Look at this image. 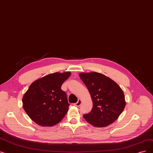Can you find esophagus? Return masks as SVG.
<instances>
[{"mask_svg":"<svg viewBox=\"0 0 153 153\" xmlns=\"http://www.w3.org/2000/svg\"><path fill=\"white\" fill-rule=\"evenodd\" d=\"M81 103H82V101H81V99H78L77 102L76 103H75V104H74V105L77 106V107H79V106H80V105H81Z\"/></svg>","mask_w":153,"mask_h":153,"instance_id":"1","label":"esophagus"}]
</instances>
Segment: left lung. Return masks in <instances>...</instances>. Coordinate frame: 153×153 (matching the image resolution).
<instances>
[{"label": "left lung", "mask_w": 153, "mask_h": 153, "mask_svg": "<svg viewBox=\"0 0 153 153\" xmlns=\"http://www.w3.org/2000/svg\"><path fill=\"white\" fill-rule=\"evenodd\" d=\"M88 88L93 102L91 111L84 119L95 127H105L114 122L123 111L125 97L118 84L101 73L79 74Z\"/></svg>", "instance_id": "1"}]
</instances>
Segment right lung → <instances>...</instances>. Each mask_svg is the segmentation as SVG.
<instances>
[{"mask_svg":"<svg viewBox=\"0 0 153 153\" xmlns=\"http://www.w3.org/2000/svg\"><path fill=\"white\" fill-rule=\"evenodd\" d=\"M70 76V72H55L30 84L23 96L22 103L33 121L42 126H52L64 117L69 104L61 86Z\"/></svg>","mask_w":153,"mask_h":153,"instance_id":"add662e5","label":"right lung"}]
</instances>
